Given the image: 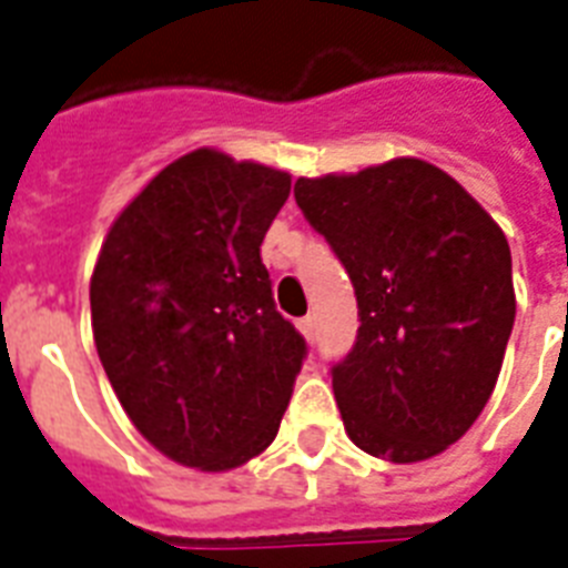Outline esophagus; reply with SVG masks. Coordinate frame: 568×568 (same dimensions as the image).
I'll return each mask as SVG.
<instances>
[{
    "label": "esophagus",
    "instance_id": "esophagus-1",
    "mask_svg": "<svg viewBox=\"0 0 568 568\" xmlns=\"http://www.w3.org/2000/svg\"><path fill=\"white\" fill-rule=\"evenodd\" d=\"M297 329L303 332V338H306V341H315V335H317L315 317L308 315V317H303V321H297Z\"/></svg>",
    "mask_w": 568,
    "mask_h": 568
}]
</instances>
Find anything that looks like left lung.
<instances>
[{
	"instance_id": "1",
	"label": "left lung",
	"mask_w": 568,
	"mask_h": 568,
	"mask_svg": "<svg viewBox=\"0 0 568 568\" xmlns=\"http://www.w3.org/2000/svg\"><path fill=\"white\" fill-rule=\"evenodd\" d=\"M294 197L356 288V347L332 367L349 440L394 464L440 455L499 379L516 317L508 239L417 156L300 178Z\"/></svg>"
}]
</instances>
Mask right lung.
I'll return each instance as SVG.
<instances>
[{"label": "right lung", "mask_w": 568, "mask_h": 568, "mask_svg": "<svg viewBox=\"0 0 568 568\" xmlns=\"http://www.w3.org/2000/svg\"><path fill=\"white\" fill-rule=\"evenodd\" d=\"M288 192V172L189 151L101 244L95 349L136 432L183 467H242L268 449L288 408L306 341L276 312L260 256Z\"/></svg>", "instance_id": "1"}]
</instances>
